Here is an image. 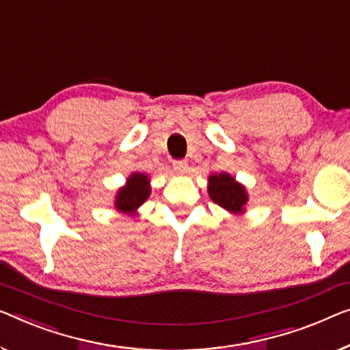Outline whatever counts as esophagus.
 <instances>
[{"label": "esophagus", "mask_w": 350, "mask_h": 350, "mask_svg": "<svg viewBox=\"0 0 350 350\" xmlns=\"http://www.w3.org/2000/svg\"><path fill=\"white\" fill-rule=\"evenodd\" d=\"M173 166H174V171H177V173H180V174L187 173V161L185 160H174Z\"/></svg>", "instance_id": "34e87169"}]
</instances>
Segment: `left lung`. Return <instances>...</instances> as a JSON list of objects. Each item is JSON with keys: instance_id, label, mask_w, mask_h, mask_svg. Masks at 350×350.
I'll return each mask as SVG.
<instances>
[{"instance_id": "left-lung-1", "label": "left lung", "mask_w": 350, "mask_h": 350, "mask_svg": "<svg viewBox=\"0 0 350 350\" xmlns=\"http://www.w3.org/2000/svg\"><path fill=\"white\" fill-rule=\"evenodd\" d=\"M211 200L229 213H242L248 201L247 190L228 173L212 174L207 187Z\"/></svg>"}]
</instances>
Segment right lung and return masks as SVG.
<instances>
[{
    "instance_id": "1",
    "label": "right lung",
    "mask_w": 350,
    "mask_h": 350,
    "mask_svg": "<svg viewBox=\"0 0 350 350\" xmlns=\"http://www.w3.org/2000/svg\"><path fill=\"white\" fill-rule=\"evenodd\" d=\"M149 195V176L143 173H133L129 176L127 184L118 190L114 207H116V211L122 213L137 215L138 207L148 200Z\"/></svg>"
}]
</instances>
